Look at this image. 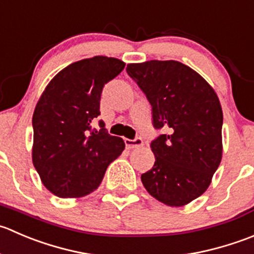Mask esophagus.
I'll use <instances>...</instances> for the list:
<instances>
[{
    "mask_svg": "<svg viewBox=\"0 0 254 254\" xmlns=\"http://www.w3.org/2000/svg\"><path fill=\"white\" fill-rule=\"evenodd\" d=\"M125 143H126V147L128 149H133V148H138L143 145L142 138H134V139H128V138H126Z\"/></svg>",
    "mask_w": 254,
    "mask_h": 254,
    "instance_id": "obj_1",
    "label": "esophagus"
}]
</instances>
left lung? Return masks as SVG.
<instances>
[{
  "mask_svg": "<svg viewBox=\"0 0 254 254\" xmlns=\"http://www.w3.org/2000/svg\"><path fill=\"white\" fill-rule=\"evenodd\" d=\"M127 72L152 106L153 126L165 128L150 143L155 162L142 174L153 197L184 206L204 194L222 158V109L209 82L175 60L128 64Z\"/></svg>",
  "mask_w": 254,
  "mask_h": 254,
  "instance_id": "left-lung-1",
  "label": "left lung"
}]
</instances>
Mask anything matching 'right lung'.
Instances as JSON below:
<instances>
[{
    "label": "right lung",
    "instance_id": "right-lung-1",
    "mask_svg": "<svg viewBox=\"0 0 254 254\" xmlns=\"http://www.w3.org/2000/svg\"><path fill=\"white\" fill-rule=\"evenodd\" d=\"M125 63L102 55L82 59L58 72L43 91L33 114L32 159L44 187L59 197H80L97 189L105 172L125 149L110 135L100 115L105 84Z\"/></svg>",
    "mask_w": 254,
    "mask_h": 254
}]
</instances>
